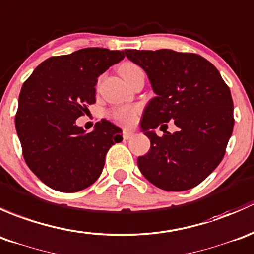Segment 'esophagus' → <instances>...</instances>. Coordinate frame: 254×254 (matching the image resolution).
<instances>
[{"instance_id":"esophagus-1","label":"esophagus","mask_w":254,"mask_h":254,"mask_svg":"<svg viewBox=\"0 0 254 254\" xmlns=\"http://www.w3.org/2000/svg\"><path fill=\"white\" fill-rule=\"evenodd\" d=\"M133 135H134V133L129 129H124V132H122V137H124L125 139H130Z\"/></svg>"}]
</instances>
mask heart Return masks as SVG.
Segmentation results:
<instances>
[{
	"label": "heart",
	"instance_id": "b5f03b06",
	"mask_svg": "<svg viewBox=\"0 0 254 254\" xmlns=\"http://www.w3.org/2000/svg\"><path fill=\"white\" fill-rule=\"evenodd\" d=\"M142 70L137 64H132V62H124L121 66L119 67L120 74L122 75L125 80H128L133 74L137 72ZM135 116H137V109L134 108H128V106H122V108L115 109L114 111L110 114L114 121L120 122L122 125H132L134 122Z\"/></svg>",
	"mask_w": 254,
	"mask_h": 254
}]
</instances>
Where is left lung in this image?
<instances>
[{
  "label": "left lung",
  "mask_w": 254,
  "mask_h": 254,
  "mask_svg": "<svg viewBox=\"0 0 254 254\" xmlns=\"http://www.w3.org/2000/svg\"><path fill=\"white\" fill-rule=\"evenodd\" d=\"M145 70L156 94L148 103L140 128L150 150L138 158L143 176L172 192L195 187L216 169L234 129V103L219 70L204 57L174 50H125ZM178 130L170 133L166 124ZM161 126L164 134L158 136Z\"/></svg>",
  "instance_id": "left-lung-1"
}]
</instances>
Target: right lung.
<instances>
[{
	"label": "right lung",
	"instance_id": "right-lung-1",
	"mask_svg": "<svg viewBox=\"0 0 254 254\" xmlns=\"http://www.w3.org/2000/svg\"><path fill=\"white\" fill-rule=\"evenodd\" d=\"M124 51L87 48L39 64L23 84L15 129L29 169L52 190L78 192L93 185L106 153L122 140L108 120L85 133L75 120L96 101L98 77L124 60Z\"/></svg>",
	"mask_w": 254,
	"mask_h": 254
}]
</instances>
